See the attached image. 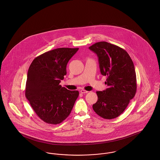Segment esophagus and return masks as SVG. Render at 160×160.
I'll list each match as a JSON object with an SVG mask.
<instances>
[{
  "mask_svg": "<svg viewBox=\"0 0 160 160\" xmlns=\"http://www.w3.org/2000/svg\"><path fill=\"white\" fill-rule=\"evenodd\" d=\"M80 92L82 93V94H86L87 92H88V91L85 90V89H82V90L80 91Z\"/></svg>",
  "mask_w": 160,
  "mask_h": 160,
  "instance_id": "34e87169",
  "label": "esophagus"
}]
</instances>
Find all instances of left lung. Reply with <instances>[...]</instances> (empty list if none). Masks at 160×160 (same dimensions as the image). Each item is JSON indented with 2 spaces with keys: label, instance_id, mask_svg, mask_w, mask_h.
<instances>
[{
  "label": "left lung",
  "instance_id": "1",
  "mask_svg": "<svg viewBox=\"0 0 160 160\" xmlns=\"http://www.w3.org/2000/svg\"><path fill=\"white\" fill-rule=\"evenodd\" d=\"M89 49L97 54L100 72L107 76L105 83L108 86L96 92L98 99L92 108L104 119L116 118L135 96L137 83L133 62L125 50L105 41L96 42Z\"/></svg>",
  "mask_w": 160,
  "mask_h": 160
}]
</instances>
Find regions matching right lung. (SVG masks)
Masks as SVG:
<instances>
[{
	"mask_svg": "<svg viewBox=\"0 0 160 160\" xmlns=\"http://www.w3.org/2000/svg\"><path fill=\"white\" fill-rule=\"evenodd\" d=\"M78 48H58L36 57L31 63L25 86V97L37 116L44 122L59 124L70 114L78 91L60 85L66 66Z\"/></svg>",
	"mask_w": 160,
	"mask_h": 160,
	"instance_id": "right-lung-1",
	"label": "right lung"
}]
</instances>
